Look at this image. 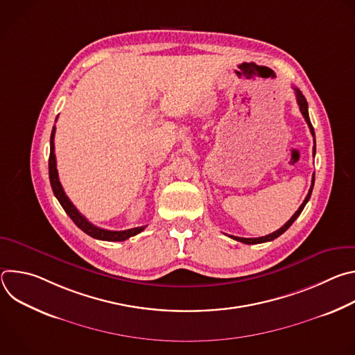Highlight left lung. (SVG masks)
<instances>
[{
    "label": "left lung",
    "mask_w": 355,
    "mask_h": 355,
    "mask_svg": "<svg viewBox=\"0 0 355 355\" xmlns=\"http://www.w3.org/2000/svg\"><path fill=\"white\" fill-rule=\"evenodd\" d=\"M293 89H295V95H296V101H297L299 110H300V112H302L303 118H305L306 123L309 125V129H311L312 136L315 137V129H313V126H312V123H311L309 112H308V101H306V98L303 96V94H302L297 88H295V87H293ZM313 156H315V147H313ZM313 185H315V174H313V177H312V185H311V189H309V192H308V195H306L305 200L302 202V205H300V207H299V209L292 215V218H291V219H289V220H288V222H286L281 229H278L277 232H274V233H271V234H267V236H263V237H256V239H244V237H236V236H230V237H232V239H234V240H237V241H241V243H244V244H259V243H266V241H271V240L277 239L278 236H281L284 232H286V230L289 229V226L296 220V218L300 215V212L303 211V208H305V205L308 204V200L311 199Z\"/></svg>",
    "instance_id": "8db88e82"
}]
</instances>
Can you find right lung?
Here are the masks:
<instances>
[{
	"label": "right lung",
	"mask_w": 355,
	"mask_h": 355,
	"mask_svg": "<svg viewBox=\"0 0 355 355\" xmlns=\"http://www.w3.org/2000/svg\"><path fill=\"white\" fill-rule=\"evenodd\" d=\"M55 132L56 128L53 126L52 135H50V156H49V178H50V185H52L53 193L58 198V200L60 202V205L63 207V209L66 211V214L70 216V219L88 236L98 239V240H105V241H123L132 236L139 234L140 232L144 230L146 226H140V227H133V229H128V230H107V229H101L92 223H89L78 211L77 208L71 204V200L69 199V196L66 195L60 181H59V174H58V168H56V155H55Z\"/></svg>",
	"instance_id": "1"
}]
</instances>
